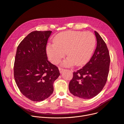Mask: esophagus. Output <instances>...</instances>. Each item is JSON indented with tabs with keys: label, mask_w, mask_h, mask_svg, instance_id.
Instances as JSON below:
<instances>
[{
	"label": "esophagus",
	"mask_w": 124,
	"mask_h": 124,
	"mask_svg": "<svg viewBox=\"0 0 124 124\" xmlns=\"http://www.w3.org/2000/svg\"><path fill=\"white\" fill-rule=\"evenodd\" d=\"M64 70L63 69H62V68H59V70H60V73H62V72Z\"/></svg>",
	"instance_id": "obj_1"
}]
</instances>
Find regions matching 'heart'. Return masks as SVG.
Returning <instances> with one entry per match:
<instances>
[{
  "label": "heart",
  "mask_w": 124,
  "mask_h": 124,
  "mask_svg": "<svg viewBox=\"0 0 124 124\" xmlns=\"http://www.w3.org/2000/svg\"><path fill=\"white\" fill-rule=\"evenodd\" d=\"M96 38L91 32L67 31L58 34L53 44L46 47V53L50 62L59 63L65 54L69 56L62 63L65 67L75 63L82 65L88 62L96 46Z\"/></svg>",
  "instance_id": "heart-1"
}]
</instances>
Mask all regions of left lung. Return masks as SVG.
Returning a JSON list of instances; mask_svg holds the SVG:
<instances>
[{
  "mask_svg": "<svg viewBox=\"0 0 124 124\" xmlns=\"http://www.w3.org/2000/svg\"><path fill=\"white\" fill-rule=\"evenodd\" d=\"M97 47L90 61L73 72L69 90L74 96L84 99L93 98L101 91L107 81L110 57L105 42L96 31Z\"/></svg>",
  "mask_w": 124,
  "mask_h": 124,
  "instance_id": "1",
  "label": "left lung"
}]
</instances>
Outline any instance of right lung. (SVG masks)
<instances>
[{"label": "right lung", "instance_id": "1", "mask_svg": "<svg viewBox=\"0 0 124 124\" xmlns=\"http://www.w3.org/2000/svg\"><path fill=\"white\" fill-rule=\"evenodd\" d=\"M52 31H34L19 43L14 64V77L19 90L31 101H40L54 92L53 84L60 75L47 60L46 46Z\"/></svg>", "mask_w": 124, "mask_h": 124}]
</instances>
